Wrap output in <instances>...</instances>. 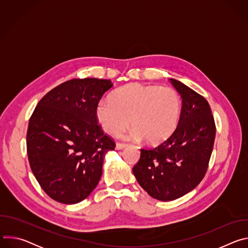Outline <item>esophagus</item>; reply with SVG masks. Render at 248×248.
<instances>
[{"label": "esophagus", "instance_id": "esophagus-1", "mask_svg": "<svg viewBox=\"0 0 248 248\" xmlns=\"http://www.w3.org/2000/svg\"><path fill=\"white\" fill-rule=\"evenodd\" d=\"M127 146V144L126 143H121V142H118L117 143V145H116V149L117 150H122V149H124V147H126Z\"/></svg>", "mask_w": 248, "mask_h": 248}]
</instances>
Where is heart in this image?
Here are the masks:
<instances>
[{
  "label": "heart",
  "instance_id": "obj_1",
  "mask_svg": "<svg viewBox=\"0 0 248 248\" xmlns=\"http://www.w3.org/2000/svg\"><path fill=\"white\" fill-rule=\"evenodd\" d=\"M181 112V97L173 88L129 83L117 89L111 101L101 100L95 115L101 127L113 136L122 135L131 123L132 139L144 138L157 145L174 132Z\"/></svg>",
  "mask_w": 248,
  "mask_h": 248
}]
</instances>
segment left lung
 <instances>
[{
  "label": "left lung",
  "instance_id": "8db88e82",
  "mask_svg": "<svg viewBox=\"0 0 248 248\" xmlns=\"http://www.w3.org/2000/svg\"><path fill=\"white\" fill-rule=\"evenodd\" d=\"M182 97L178 127L156 147H143L132 171L150 196L161 201L180 198L203 180L214 147L216 124L207 100L170 79Z\"/></svg>",
  "mask_w": 248,
  "mask_h": 248
}]
</instances>
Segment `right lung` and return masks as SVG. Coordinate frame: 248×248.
<instances>
[{
  "mask_svg": "<svg viewBox=\"0 0 248 248\" xmlns=\"http://www.w3.org/2000/svg\"><path fill=\"white\" fill-rule=\"evenodd\" d=\"M109 79L67 80L49 91L32 113L26 148L31 170L54 200L76 204L97 186L105 154L116 147L96 119Z\"/></svg>",
  "mask_w": 248,
  "mask_h": 248,
  "instance_id": "right-lung-1",
  "label": "right lung"
}]
</instances>
